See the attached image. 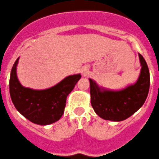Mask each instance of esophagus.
<instances>
[{"mask_svg": "<svg viewBox=\"0 0 159 159\" xmlns=\"http://www.w3.org/2000/svg\"><path fill=\"white\" fill-rule=\"evenodd\" d=\"M82 73H83V74H87V70H82Z\"/></svg>", "mask_w": 159, "mask_h": 159, "instance_id": "34e87169", "label": "esophagus"}]
</instances>
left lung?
Returning <instances> with one entry per match:
<instances>
[{
    "instance_id": "8db88e82",
    "label": "left lung",
    "mask_w": 159,
    "mask_h": 159,
    "mask_svg": "<svg viewBox=\"0 0 159 159\" xmlns=\"http://www.w3.org/2000/svg\"><path fill=\"white\" fill-rule=\"evenodd\" d=\"M140 74L134 84L119 90L99 86L94 80L89 78L91 104L101 118L111 121H122L138 111L147 99L150 88V73L147 64L139 54Z\"/></svg>"
}]
</instances>
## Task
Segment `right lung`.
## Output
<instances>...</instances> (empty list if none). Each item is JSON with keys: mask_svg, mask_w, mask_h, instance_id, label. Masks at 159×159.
Listing matches in <instances>:
<instances>
[{"mask_svg": "<svg viewBox=\"0 0 159 159\" xmlns=\"http://www.w3.org/2000/svg\"><path fill=\"white\" fill-rule=\"evenodd\" d=\"M18 58L11 70L9 93L17 111L31 122L48 125L59 120L64 113L67 96L74 89L81 75H70L54 86L46 89H33L23 86L17 78Z\"/></svg>", "mask_w": 159, "mask_h": 159, "instance_id": "add662e5", "label": "right lung"}]
</instances>
